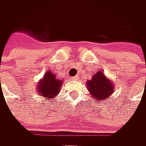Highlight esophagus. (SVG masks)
<instances>
[{
    "label": "esophagus",
    "mask_w": 146,
    "mask_h": 146,
    "mask_svg": "<svg viewBox=\"0 0 146 146\" xmlns=\"http://www.w3.org/2000/svg\"><path fill=\"white\" fill-rule=\"evenodd\" d=\"M77 79H78V76H75V77H72V80H76Z\"/></svg>",
    "instance_id": "obj_1"
}]
</instances>
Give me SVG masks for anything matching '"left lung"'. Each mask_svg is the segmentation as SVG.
Instances as JSON below:
<instances>
[{"label": "left lung", "mask_w": 146, "mask_h": 146, "mask_svg": "<svg viewBox=\"0 0 146 146\" xmlns=\"http://www.w3.org/2000/svg\"><path fill=\"white\" fill-rule=\"evenodd\" d=\"M86 86L91 97L100 102L108 100L114 91V83L104 74L102 71H98L94 74L91 80L86 81Z\"/></svg>", "instance_id": "left-lung-1"}]
</instances>
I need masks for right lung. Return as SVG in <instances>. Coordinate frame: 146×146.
Masks as SVG:
<instances>
[{"instance_id": "1", "label": "right lung", "mask_w": 146, "mask_h": 146, "mask_svg": "<svg viewBox=\"0 0 146 146\" xmlns=\"http://www.w3.org/2000/svg\"><path fill=\"white\" fill-rule=\"evenodd\" d=\"M62 83L63 80L56 77L55 74H53L51 71H47L37 84V93L43 100L51 102L60 92Z\"/></svg>"}]
</instances>
